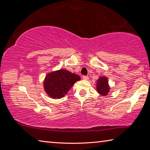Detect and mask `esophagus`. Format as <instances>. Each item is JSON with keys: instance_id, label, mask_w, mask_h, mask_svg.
Instances as JSON below:
<instances>
[{"instance_id": "34e87169", "label": "esophagus", "mask_w": 150, "mask_h": 150, "mask_svg": "<svg viewBox=\"0 0 150 150\" xmlns=\"http://www.w3.org/2000/svg\"><path fill=\"white\" fill-rule=\"evenodd\" d=\"M83 79H85V80H88V77L87 75H84V76H83Z\"/></svg>"}]
</instances>
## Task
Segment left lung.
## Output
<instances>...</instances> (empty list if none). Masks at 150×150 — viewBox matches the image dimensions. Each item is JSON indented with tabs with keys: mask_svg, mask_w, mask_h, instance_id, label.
I'll list each match as a JSON object with an SVG mask.
<instances>
[{
	"mask_svg": "<svg viewBox=\"0 0 150 150\" xmlns=\"http://www.w3.org/2000/svg\"><path fill=\"white\" fill-rule=\"evenodd\" d=\"M96 91L102 96L108 95L110 87L108 84V78L105 76L99 77L96 80Z\"/></svg>",
	"mask_w": 150,
	"mask_h": 150,
	"instance_id": "8db88e82",
	"label": "left lung"
}]
</instances>
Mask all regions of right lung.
Segmentation results:
<instances>
[{
	"label": "right lung",
	"mask_w": 150,
	"mask_h": 150,
	"mask_svg": "<svg viewBox=\"0 0 150 150\" xmlns=\"http://www.w3.org/2000/svg\"><path fill=\"white\" fill-rule=\"evenodd\" d=\"M81 79L75 73L66 69H59L47 73L44 81V88L53 98H61L67 94L73 85Z\"/></svg>",
	"instance_id": "obj_1"
}]
</instances>
